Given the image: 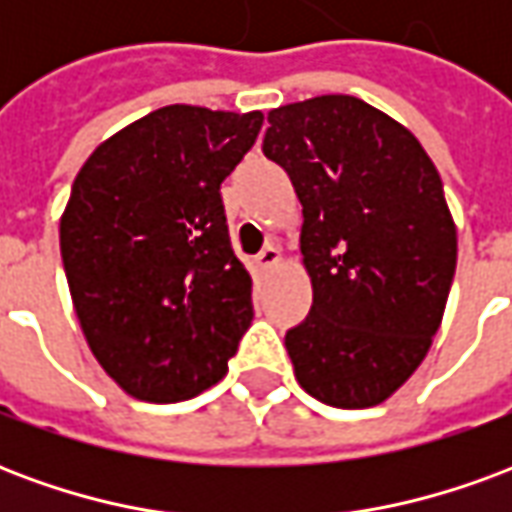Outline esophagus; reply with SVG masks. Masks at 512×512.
<instances>
[{
	"instance_id": "34e87169",
	"label": "esophagus",
	"mask_w": 512,
	"mask_h": 512,
	"mask_svg": "<svg viewBox=\"0 0 512 512\" xmlns=\"http://www.w3.org/2000/svg\"><path fill=\"white\" fill-rule=\"evenodd\" d=\"M255 266L260 268V271H271V268L279 266V249L274 244L263 246V252L255 257Z\"/></svg>"
}]
</instances>
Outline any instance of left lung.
<instances>
[{
  "instance_id": "obj_1",
  "label": "left lung",
  "mask_w": 512,
  "mask_h": 512,
  "mask_svg": "<svg viewBox=\"0 0 512 512\" xmlns=\"http://www.w3.org/2000/svg\"><path fill=\"white\" fill-rule=\"evenodd\" d=\"M263 153L304 208L310 315L285 334L304 392L367 408L403 386L439 332L458 238L417 136L354 95L268 112Z\"/></svg>"
}]
</instances>
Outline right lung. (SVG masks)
<instances>
[{"label":"right lung","instance_id":"add662e5","mask_svg":"<svg viewBox=\"0 0 512 512\" xmlns=\"http://www.w3.org/2000/svg\"><path fill=\"white\" fill-rule=\"evenodd\" d=\"M260 112L172 104L117 131L73 180L60 252L90 351L128 395L178 403L222 381L252 323L222 180Z\"/></svg>","mask_w":512,"mask_h":512}]
</instances>
